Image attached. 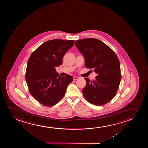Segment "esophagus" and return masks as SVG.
<instances>
[{"mask_svg":"<svg viewBox=\"0 0 148 148\" xmlns=\"http://www.w3.org/2000/svg\"><path fill=\"white\" fill-rule=\"evenodd\" d=\"M78 78H79V77H77V76H74V77H73V79H74V80H77V79H78Z\"/></svg>","mask_w":148,"mask_h":148,"instance_id":"34e87169","label":"esophagus"}]
</instances>
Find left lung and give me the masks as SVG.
<instances>
[{"instance_id": "obj_1", "label": "left lung", "mask_w": 148, "mask_h": 148, "mask_svg": "<svg viewBox=\"0 0 148 148\" xmlns=\"http://www.w3.org/2000/svg\"><path fill=\"white\" fill-rule=\"evenodd\" d=\"M75 45L83 55L86 67L93 68L97 74L93 81L84 78L86 85L82 90L83 95L93 105H105L115 96L119 88L121 79L119 59L111 48L97 39L78 40Z\"/></svg>"}]
</instances>
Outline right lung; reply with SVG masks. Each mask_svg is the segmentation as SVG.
Listing matches in <instances>:
<instances>
[{
  "mask_svg": "<svg viewBox=\"0 0 148 148\" xmlns=\"http://www.w3.org/2000/svg\"><path fill=\"white\" fill-rule=\"evenodd\" d=\"M74 41L60 39L47 41L29 59L25 75L27 84L31 95L43 105L50 107L58 103L73 81L71 75L61 76L56 67L62 64L64 56Z\"/></svg>",
  "mask_w": 148,
  "mask_h": 148,
  "instance_id": "right-lung-1",
  "label": "right lung"
}]
</instances>
